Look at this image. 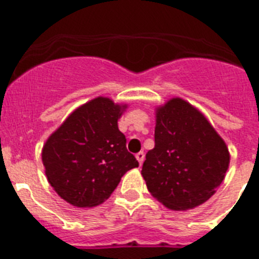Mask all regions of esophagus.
I'll return each mask as SVG.
<instances>
[{"label":"esophagus","instance_id":"esophagus-1","mask_svg":"<svg viewBox=\"0 0 259 259\" xmlns=\"http://www.w3.org/2000/svg\"><path fill=\"white\" fill-rule=\"evenodd\" d=\"M136 159L139 161V163H140V166L143 164L144 159H145V154H144V152H139L136 154Z\"/></svg>","mask_w":259,"mask_h":259}]
</instances>
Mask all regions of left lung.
<instances>
[{"label":"left lung","instance_id":"left-lung-1","mask_svg":"<svg viewBox=\"0 0 259 259\" xmlns=\"http://www.w3.org/2000/svg\"><path fill=\"white\" fill-rule=\"evenodd\" d=\"M154 143L141 170L153 197L171 210L206 202L223 182L230 152L205 115L171 98L155 110Z\"/></svg>","mask_w":259,"mask_h":259}]
</instances>
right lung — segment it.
<instances>
[{
  "label": "right lung",
  "instance_id": "obj_1",
  "mask_svg": "<svg viewBox=\"0 0 259 259\" xmlns=\"http://www.w3.org/2000/svg\"><path fill=\"white\" fill-rule=\"evenodd\" d=\"M125 107L107 97L93 98L72 111L45 143L41 157L48 182L71 205L97 206L128 170L139 167L118 128Z\"/></svg>",
  "mask_w": 259,
  "mask_h": 259
}]
</instances>
